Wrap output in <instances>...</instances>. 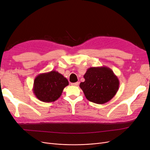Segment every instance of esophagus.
<instances>
[{
	"instance_id": "obj_1",
	"label": "esophagus",
	"mask_w": 150,
	"mask_h": 150,
	"mask_svg": "<svg viewBox=\"0 0 150 150\" xmlns=\"http://www.w3.org/2000/svg\"><path fill=\"white\" fill-rule=\"evenodd\" d=\"M71 84L72 86H78V84H79V83H78V82H76V83H71Z\"/></svg>"
}]
</instances>
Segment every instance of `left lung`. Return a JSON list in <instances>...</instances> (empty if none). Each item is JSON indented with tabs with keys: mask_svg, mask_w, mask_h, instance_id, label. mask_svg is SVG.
<instances>
[{
	"mask_svg": "<svg viewBox=\"0 0 150 150\" xmlns=\"http://www.w3.org/2000/svg\"><path fill=\"white\" fill-rule=\"evenodd\" d=\"M85 81L79 84L86 99L101 104L114 97L119 89L120 81L113 71L106 66L91 67L84 75Z\"/></svg>",
	"mask_w": 150,
	"mask_h": 150,
	"instance_id": "1",
	"label": "left lung"
}]
</instances>
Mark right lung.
I'll return each mask as SVG.
<instances>
[{"mask_svg": "<svg viewBox=\"0 0 150 150\" xmlns=\"http://www.w3.org/2000/svg\"><path fill=\"white\" fill-rule=\"evenodd\" d=\"M69 85L65 77L55 70L41 73L35 77L33 92L39 100L45 103L56 101L63 89Z\"/></svg>", "mask_w": 150, "mask_h": 150, "instance_id": "obj_1", "label": "right lung"}]
</instances>
